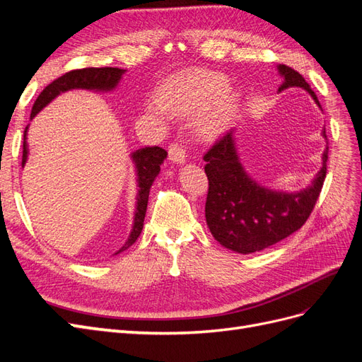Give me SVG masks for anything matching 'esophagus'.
Segmentation results:
<instances>
[{
  "instance_id": "1",
  "label": "esophagus",
  "mask_w": 362,
  "mask_h": 362,
  "mask_svg": "<svg viewBox=\"0 0 362 362\" xmlns=\"http://www.w3.org/2000/svg\"><path fill=\"white\" fill-rule=\"evenodd\" d=\"M169 158L177 164H182L187 161V152H185V146L182 144H172L169 146Z\"/></svg>"
}]
</instances>
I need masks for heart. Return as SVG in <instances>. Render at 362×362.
I'll return each mask as SVG.
<instances>
[{"instance_id": "obj_1", "label": "heart", "mask_w": 362, "mask_h": 362, "mask_svg": "<svg viewBox=\"0 0 362 362\" xmlns=\"http://www.w3.org/2000/svg\"><path fill=\"white\" fill-rule=\"evenodd\" d=\"M160 104L164 110L177 115H194V127L205 140L221 137L233 125L238 110V95L226 86V78L210 71H193L170 81L161 89ZM149 113L158 116L156 105Z\"/></svg>"}]
</instances>
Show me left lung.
Masks as SVG:
<instances>
[{
    "label": "left lung",
    "instance_id": "8db88e82",
    "mask_svg": "<svg viewBox=\"0 0 362 362\" xmlns=\"http://www.w3.org/2000/svg\"><path fill=\"white\" fill-rule=\"evenodd\" d=\"M278 72L284 78L278 92L302 87L320 107L310 84L298 71L279 64ZM323 137L326 139L325 128ZM327 151L326 146L322 168L308 187L279 192L249 177L240 163L234 131L226 133L204 156L208 177L205 218L213 237L226 249L246 255L275 245L300 229L322 192Z\"/></svg>",
    "mask_w": 362,
    "mask_h": 362
}]
</instances>
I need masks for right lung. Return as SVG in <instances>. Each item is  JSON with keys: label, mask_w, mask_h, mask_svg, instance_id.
Masks as SVG:
<instances>
[{"label": "right lung", "mask_w": 362, "mask_h": 362, "mask_svg": "<svg viewBox=\"0 0 362 362\" xmlns=\"http://www.w3.org/2000/svg\"><path fill=\"white\" fill-rule=\"evenodd\" d=\"M124 74H125V69H119V68H86V69H76V71L66 72L64 75L59 76L57 80H54L51 84H48L45 89L40 92L37 100L35 101V104H33L31 119L35 117L42 108H45L52 100H56L60 93H64L68 90L84 89V90H93V92H112L117 87ZM27 129L28 127L24 131L23 166L27 163V157H28ZM166 157H168V152L158 146H152V148L146 146V148L137 149L131 154V160H133L136 166L137 187H139L134 223L125 245L120 247L115 255L127 250L131 245H134V242L141 233V229H144V221L146 214L151 185L158 177L160 166Z\"/></svg>", "instance_id": "right-lung-1"}]
</instances>
